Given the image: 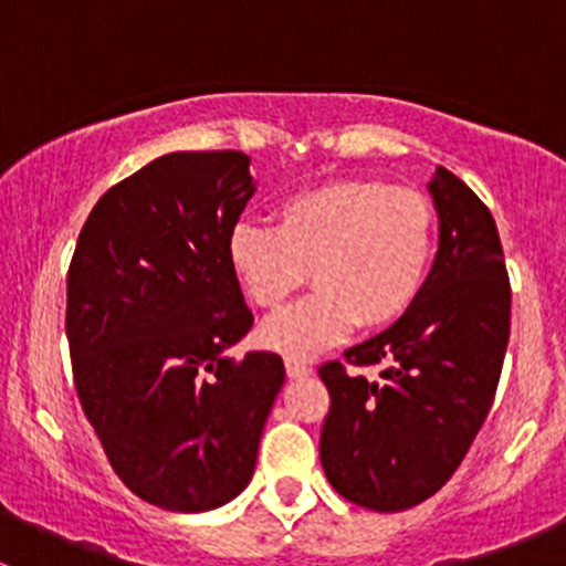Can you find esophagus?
I'll return each instance as SVG.
<instances>
[{"label": "esophagus", "instance_id": "34e87169", "mask_svg": "<svg viewBox=\"0 0 566 566\" xmlns=\"http://www.w3.org/2000/svg\"><path fill=\"white\" fill-rule=\"evenodd\" d=\"M284 369H287V375L293 380L310 378L312 375V367L306 361H301V358H284Z\"/></svg>", "mask_w": 566, "mask_h": 566}]
</instances>
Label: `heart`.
Segmentation results:
<instances>
[{"label":"heart","instance_id":"heart-1","mask_svg":"<svg viewBox=\"0 0 566 566\" xmlns=\"http://www.w3.org/2000/svg\"><path fill=\"white\" fill-rule=\"evenodd\" d=\"M438 249V216L416 188L342 177L276 205V230L238 224L230 271L260 310H279L306 284L315 293L265 319L260 345L306 358L345 339L358 323L386 328L413 310Z\"/></svg>","mask_w":566,"mask_h":566}]
</instances>
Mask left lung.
<instances>
[{"mask_svg": "<svg viewBox=\"0 0 566 566\" xmlns=\"http://www.w3.org/2000/svg\"><path fill=\"white\" fill-rule=\"evenodd\" d=\"M430 188L438 251L413 310L345 353L378 380L319 367L331 410L319 462L331 488L375 512L421 504L449 482L484 424L510 342V276L482 199L449 169Z\"/></svg>", "mask_w": 566, "mask_h": 566, "instance_id": "obj_1", "label": "left lung"}]
</instances>
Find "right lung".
I'll use <instances>...</instances> for the list:
<instances>
[{"label": "right lung", "instance_id": "1", "mask_svg": "<svg viewBox=\"0 0 566 566\" xmlns=\"http://www.w3.org/2000/svg\"><path fill=\"white\" fill-rule=\"evenodd\" d=\"M238 150L167 153L112 186L67 271L78 402L130 493L208 512L243 493L284 364L227 347L251 317L227 241L256 191Z\"/></svg>", "mask_w": 566, "mask_h": 566}]
</instances>
